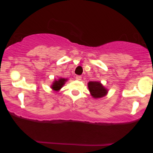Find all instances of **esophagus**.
Segmentation results:
<instances>
[{"instance_id": "esophagus-1", "label": "esophagus", "mask_w": 153, "mask_h": 153, "mask_svg": "<svg viewBox=\"0 0 153 153\" xmlns=\"http://www.w3.org/2000/svg\"><path fill=\"white\" fill-rule=\"evenodd\" d=\"M75 78H76V80H81V78H82V76H81V75H76Z\"/></svg>"}]
</instances>
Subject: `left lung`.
<instances>
[{
	"label": "left lung",
	"mask_w": 153,
	"mask_h": 153,
	"mask_svg": "<svg viewBox=\"0 0 153 153\" xmlns=\"http://www.w3.org/2000/svg\"><path fill=\"white\" fill-rule=\"evenodd\" d=\"M88 85L91 96L95 99L103 97L107 94V90L103 86L101 82L91 81L88 83Z\"/></svg>",
	"instance_id": "1"
}]
</instances>
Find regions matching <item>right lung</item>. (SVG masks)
<instances>
[{"label": "right lung", "mask_w": 153, "mask_h": 153, "mask_svg": "<svg viewBox=\"0 0 153 153\" xmlns=\"http://www.w3.org/2000/svg\"><path fill=\"white\" fill-rule=\"evenodd\" d=\"M66 80L67 79L65 78H59V80H55V81L53 82V84H52V88L53 89L54 91H59V89L62 87V85H64Z\"/></svg>", "instance_id": "add662e5"}]
</instances>
